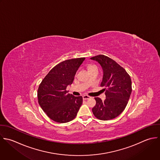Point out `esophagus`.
Here are the masks:
<instances>
[{
	"instance_id": "1",
	"label": "esophagus",
	"mask_w": 160,
	"mask_h": 160,
	"mask_svg": "<svg viewBox=\"0 0 160 160\" xmlns=\"http://www.w3.org/2000/svg\"><path fill=\"white\" fill-rule=\"evenodd\" d=\"M91 97H90V96H88V95H83V99L84 100H88V99H90Z\"/></svg>"
}]
</instances>
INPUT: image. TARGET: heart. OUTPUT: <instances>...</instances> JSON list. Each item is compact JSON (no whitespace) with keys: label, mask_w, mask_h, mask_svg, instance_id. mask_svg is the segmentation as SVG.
<instances>
[{"label":"heart","mask_w":160,"mask_h":160,"mask_svg":"<svg viewBox=\"0 0 160 160\" xmlns=\"http://www.w3.org/2000/svg\"><path fill=\"white\" fill-rule=\"evenodd\" d=\"M97 68L95 65H90L89 67H88V70H91V69H92V68Z\"/></svg>","instance_id":"1"}]
</instances>
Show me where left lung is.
Returning a JSON list of instances; mask_svg holds the SVG:
<instances>
[{"label":"left lung","mask_w":160,"mask_h":160,"mask_svg":"<svg viewBox=\"0 0 160 160\" xmlns=\"http://www.w3.org/2000/svg\"><path fill=\"white\" fill-rule=\"evenodd\" d=\"M98 62L103 72L100 86L103 87L106 99L95 97L96 105L92 108L93 115L101 120H109L120 115L125 110L132 93V80L127 71L115 60L98 55L90 58Z\"/></svg>","instance_id":"left-lung-1"}]
</instances>
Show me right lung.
Returning <instances> with one entry per match:
<instances>
[{
  "label": "right lung",
  "instance_id": "add662e5",
  "mask_svg": "<svg viewBox=\"0 0 160 160\" xmlns=\"http://www.w3.org/2000/svg\"><path fill=\"white\" fill-rule=\"evenodd\" d=\"M85 59L73 58L60 62L48 72L38 87V103L54 122L67 123L77 116L83 98L68 93L66 88L73 83L76 72Z\"/></svg>",
  "mask_w": 160,
  "mask_h": 160
}]
</instances>
